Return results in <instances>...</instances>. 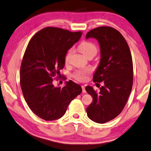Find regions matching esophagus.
<instances>
[{"instance_id":"1","label":"esophagus","mask_w":151,"mask_h":151,"mask_svg":"<svg viewBox=\"0 0 151 151\" xmlns=\"http://www.w3.org/2000/svg\"><path fill=\"white\" fill-rule=\"evenodd\" d=\"M81 87H82V90H83V93H86V90H85V87L84 85H82L81 86Z\"/></svg>"}]
</instances>
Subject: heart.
I'll list each match as a JSON object with an SVG mask.
<instances>
[{"label": "heart", "instance_id": "b5f03b06", "mask_svg": "<svg viewBox=\"0 0 151 151\" xmlns=\"http://www.w3.org/2000/svg\"><path fill=\"white\" fill-rule=\"evenodd\" d=\"M80 51L85 55V56H88L91 54H96L97 52V46L93 44L91 42H83L79 45ZM72 53H73V50L70 49L65 54L64 56V62L65 63H68L70 59V57L71 56ZM91 70L89 69H79V70H76L75 73L73 74V77L75 78L76 80L78 81H85L87 79V76L90 74Z\"/></svg>", "mask_w": 151, "mask_h": 151}]
</instances>
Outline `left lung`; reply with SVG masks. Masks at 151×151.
<instances>
[{
  "label": "left lung",
  "mask_w": 151,
  "mask_h": 151,
  "mask_svg": "<svg viewBox=\"0 0 151 151\" xmlns=\"http://www.w3.org/2000/svg\"><path fill=\"white\" fill-rule=\"evenodd\" d=\"M89 37L97 40L101 50V60L93 82H103L104 85L98 93L92 87H86L93 97L87 113L93 122L104 124L116 118L127 103L133 85L132 59L125 38L116 29L95 28L86 35L87 39Z\"/></svg>",
  "instance_id": "1"
}]
</instances>
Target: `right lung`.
<instances>
[{"label": "right lung", "mask_w": 151, "mask_h": 151, "mask_svg": "<svg viewBox=\"0 0 151 151\" xmlns=\"http://www.w3.org/2000/svg\"><path fill=\"white\" fill-rule=\"evenodd\" d=\"M82 34L59 27H45L27 45L20 68L21 90L29 107L44 120L63 117L72 100L82 92L81 86L72 81L63 88L55 87L52 78L60 75L66 53Z\"/></svg>", "instance_id": "1"}]
</instances>
